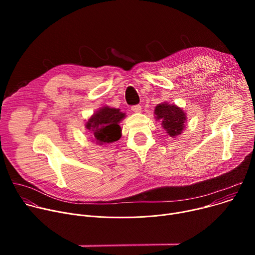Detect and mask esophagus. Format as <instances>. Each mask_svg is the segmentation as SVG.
<instances>
[{"mask_svg": "<svg viewBox=\"0 0 255 255\" xmlns=\"http://www.w3.org/2000/svg\"><path fill=\"white\" fill-rule=\"evenodd\" d=\"M131 110H132L133 112H135V113H140L141 110H142V107H141L140 105H135V106H132Z\"/></svg>", "mask_w": 255, "mask_h": 255, "instance_id": "34e87169", "label": "esophagus"}]
</instances>
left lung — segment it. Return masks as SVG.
<instances>
[{"label":"left lung","mask_w":255,"mask_h":255,"mask_svg":"<svg viewBox=\"0 0 255 255\" xmlns=\"http://www.w3.org/2000/svg\"><path fill=\"white\" fill-rule=\"evenodd\" d=\"M154 118L161 122V127L169 137L175 138L186 128L188 117L187 113L178 106L163 102L155 107Z\"/></svg>","instance_id":"1"}]
</instances>
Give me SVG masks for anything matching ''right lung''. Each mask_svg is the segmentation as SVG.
<instances>
[{
    "mask_svg": "<svg viewBox=\"0 0 255 255\" xmlns=\"http://www.w3.org/2000/svg\"><path fill=\"white\" fill-rule=\"evenodd\" d=\"M126 117L120 109L104 106L98 109L86 122L85 127L91 134L93 142L99 145L119 140L122 136L120 122Z\"/></svg>",
    "mask_w": 255,
    "mask_h": 255,
    "instance_id": "obj_1",
    "label": "right lung"
}]
</instances>
